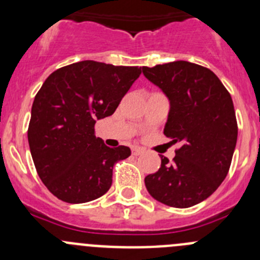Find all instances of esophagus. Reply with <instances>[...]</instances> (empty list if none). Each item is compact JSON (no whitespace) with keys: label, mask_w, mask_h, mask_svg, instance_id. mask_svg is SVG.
Masks as SVG:
<instances>
[{"label":"esophagus","mask_w":260,"mask_h":260,"mask_svg":"<svg viewBox=\"0 0 260 260\" xmlns=\"http://www.w3.org/2000/svg\"><path fill=\"white\" fill-rule=\"evenodd\" d=\"M143 153V148H141V147L138 146H135L132 148V154L133 156H140V154Z\"/></svg>","instance_id":"esophagus-1"}]
</instances>
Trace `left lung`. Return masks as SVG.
Here are the masks:
<instances>
[{"label":"left lung","instance_id":"obj_1","mask_svg":"<svg viewBox=\"0 0 260 260\" xmlns=\"http://www.w3.org/2000/svg\"><path fill=\"white\" fill-rule=\"evenodd\" d=\"M142 73L170 102L165 136L182 143L172 164L161 156L146 188L165 205L190 208L212 195L229 171L238 138L233 99L210 69L185 60Z\"/></svg>","mask_w":260,"mask_h":260}]
</instances>
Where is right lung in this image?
Here are the masks:
<instances>
[{"label":"right lung","instance_id":"add662e5","mask_svg":"<svg viewBox=\"0 0 260 260\" xmlns=\"http://www.w3.org/2000/svg\"><path fill=\"white\" fill-rule=\"evenodd\" d=\"M142 68L84 60L55 70L31 108L27 138L39 177L60 200L83 204L103 196L115 162L129 147L106 146L94 136L96 120L109 117Z\"/></svg>","mask_w":260,"mask_h":260}]
</instances>
